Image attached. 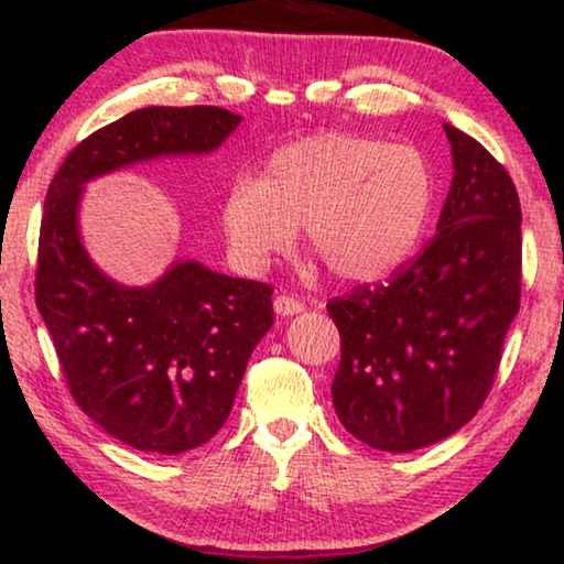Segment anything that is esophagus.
I'll return each instance as SVG.
<instances>
[{"mask_svg":"<svg viewBox=\"0 0 564 564\" xmlns=\"http://www.w3.org/2000/svg\"><path fill=\"white\" fill-rule=\"evenodd\" d=\"M274 311L276 315H297L305 311V303L297 297H290V295H276L274 297Z\"/></svg>","mask_w":564,"mask_h":564,"instance_id":"34e87169","label":"esophagus"}]
</instances>
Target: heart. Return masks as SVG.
<instances>
[{
	"label": "heart",
	"mask_w": 564,
	"mask_h": 564,
	"mask_svg": "<svg viewBox=\"0 0 564 564\" xmlns=\"http://www.w3.org/2000/svg\"><path fill=\"white\" fill-rule=\"evenodd\" d=\"M434 203L436 176L419 149L323 130L276 149L259 180H236L220 223L243 269L288 251L300 226L330 274L375 282L415 251Z\"/></svg>",
	"instance_id": "b5f03b06"
}]
</instances>
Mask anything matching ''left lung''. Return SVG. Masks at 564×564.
<instances>
[{
  "label": "left lung",
  "instance_id": "8db88e82",
  "mask_svg": "<svg viewBox=\"0 0 564 564\" xmlns=\"http://www.w3.org/2000/svg\"><path fill=\"white\" fill-rule=\"evenodd\" d=\"M454 176L438 234L382 284L334 297L330 395L351 436L413 452L459 431L488 398L521 303V205L475 138L444 126Z\"/></svg>",
  "mask_w": 564,
  "mask_h": 564
}]
</instances>
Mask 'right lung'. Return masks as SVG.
Masks as SVG:
<instances>
[{"label":"right lung","instance_id":"obj_1","mask_svg":"<svg viewBox=\"0 0 564 564\" xmlns=\"http://www.w3.org/2000/svg\"><path fill=\"white\" fill-rule=\"evenodd\" d=\"M238 122L207 105L128 112L84 138L45 195L35 305L76 405L138 452L182 454L218 434L274 323V290L199 261H176L149 288L118 284L82 243V189L138 161L210 153Z\"/></svg>","mask_w":564,"mask_h":564}]
</instances>
